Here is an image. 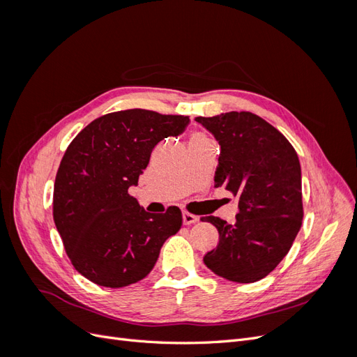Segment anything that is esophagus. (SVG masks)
Here are the masks:
<instances>
[{
    "label": "esophagus",
    "instance_id": "obj_1",
    "mask_svg": "<svg viewBox=\"0 0 357 357\" xmlns=\"http://www.w3.org/2000/svg\"><path fill=\"white\" fill-rule=\"evenodd\" d=\"M198 218L195 214H192L189 211H183V223L185 225H192V223H197Z\"/></svg>",
    "mask_w": 357,
    "mask_h": 357
}]
</instances>
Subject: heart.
<instances>
[{
	"label": "heart",
	"mask_w": 357,
	"mask_h": 357,
	"mask_svg": "<svg viewBox=\"0 0 357 357\" xmlns=\"http://www.w3.org/2000/svg\"><path fill=\"white\" fill-rule=\"evenodd\" d=\"M205 139H210L207 135L202 134V132H193L189 138V144L192 143H198V142H205Z\"/></svg>",
	"instance_id": "b5f03b06"
}]
</instances>
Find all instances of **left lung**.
Here are the masks:
<instances>
[{"label":"left lung","instance_id":"1","mask_svg":"<svg viewBox=\"0 0 357 357\" xmlns=\"http://www.w3.org/2000/svg\"><path fill=\"white\" fill-rule=\"evenodd\" d=\"M195 121L220 144L214 186L238 198L234 223L202 218L219 231L218 247L204 256V264L229 282L255 283L283 261L301 229L298 155L278 129L250 112Z\"/></svg>","mask_w":357,"mask_h":357}]
</instances>
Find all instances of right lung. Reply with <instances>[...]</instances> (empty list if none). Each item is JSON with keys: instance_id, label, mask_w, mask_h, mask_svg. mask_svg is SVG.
Instances as JSON below:
<instances>
[{"instance_id": "1", "label": "right lung", "mask_w": 357, "mask_h": 357, "mask_svg": "<svg viewBox=\"0 0 357 357\" xmlns=\"http://www.w3.org/2000/svg\"><path fill=\"white\" fill-rule=\"evenodd\" d=\"M189 116L131 109L95 119L66 150L53 189V220L73 266L104 287H125L152 271L160 247L181 228V211L152 214L128 193L164 138Z\"/></svg>"}]
</instances>
